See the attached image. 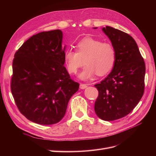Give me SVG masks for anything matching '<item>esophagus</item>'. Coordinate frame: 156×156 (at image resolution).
<instances>
[{
  "instance_id": "34e87169",
  "label": "esophagus",
  "mask_w": 156,
  "mask_h": 156,
  "mask_svg": "<svg viewBox=\"0 0 156 156\" xmlns=\"http://www.w3.org/2000/svg\"><path fill=\"white\" fill-rule=\"evenodd\" d=\"M87 87V84H83V83H81L80 84V88L81 89H84Z\"/></svg>"
}]
</instances>
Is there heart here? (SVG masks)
<instances>
[{"mask_svg":"<svg viewBox=\"0 0 156 156\" xmlns=\"http://www.w3.org/2000/svg\"><path fill=\"white\" fill-rule=\"evenodd\" d=\"M75 50L64 52V60L68 72L75 74L78 69L85 66L79 77L87 80L95 73L103 76L109 73L114 68L116 60V51L112 44L102 42L92 37H85L75 45ZM84 61H83V60Z\"/></svg>","mask_w":156,"mask_h":156,"instance_id":"heart-1","label":"heart"}]
</instances>
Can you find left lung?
I'll return each mask as SVG.
<instances>
[{"mask_svg": "<svg viewBox=\"0 0 156 156\" xmlns=\"http://www.w3.org/2000/svg\"><path fill=\"white\" fill-rule=\"evenodd\" d=\"M102 30L116 49V60L108 76L94 85L99 92L94 110L101 120L112 121L128 115L143 97L146 68L130 35L108 26Z\"/></svg>", "mask_w": 156, "mask_h": 156, "instance_id": "left-lung-1", "label": "left lung"}]
</instances>
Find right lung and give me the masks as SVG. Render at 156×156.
Returning <instances> with one entry per match:
<instances>
[{"label":"right lung","mask_w":156,"mask_h":156,"mask_svg":"<svg viewBox=\"0 0 156 156\" xmlns=\"http://www.w3.org/2000/svg\"><path fill=\"white\" fill-rule=\"evenodd\" d=\"M62 32H41L28 39L14 55L11 91L19 111L41 125L58 123L79 87L64 67Z\"/></svg>","instance_id":"right-lung-1"}]
</instances>
